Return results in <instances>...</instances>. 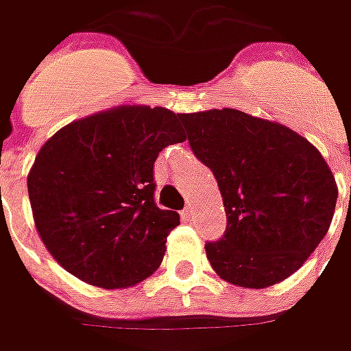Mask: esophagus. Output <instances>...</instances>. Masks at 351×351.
<instances>
[{
    "instance_id": "obj_1",
    "label": "esophagus",
    "mask_w": 351,
    "mask_h": 351,
    "mask_svg": "<svg viewBox=\"0 0 351 351\" xmlns=\"http://www.w3.org/2000/svg\"><path fill=\"white\" fill-rule=\"evenodd\" d=\"M193 215H195V213H193V207H191V205H187V207L182 210L183 221H193Z\"/></svg>"
}]
</instances>
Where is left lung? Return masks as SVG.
I'll use <instances>...</instances> for the list:
<instances>
[{
  "label": "left lung",
  "mask_w": 351,
  "mask_h": 351,
  "mask_svg": "<svg viewBox=\"0 0 351 351\" xmlns=\"http://www.w3.org/2000/svg\"><path fill=\"white\" fill-rule=\"evenodd\" d=\"M182 117L197 160L217 178L226 230L207 242L224 281L263 289L295 274L330 228L338 187L328 164L295 130L236 109Z\"/></svg>",
  "instance_id": "left-lung-1"
}]
</instances>
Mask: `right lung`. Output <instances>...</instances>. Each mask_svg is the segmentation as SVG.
<instances>
[{
    "mask_svg": "<svg viewBox=\"0 0 351 351\" xmlns=\"http://www.w3.org/2000/svg\"><path fill=\"white\" fill-rule=\"evenodd\" d=\"M182 117L125 105L60 128L27 178L36 230L52 258L89 285L117 289L160 267L176 210L154 201V162L185 141Z\"/></svg>",
    "mask_w": 351,
    "mask_h": 351,
    "instance_id": "add662e5",
    "label": "right lung"
}]
</instances>
